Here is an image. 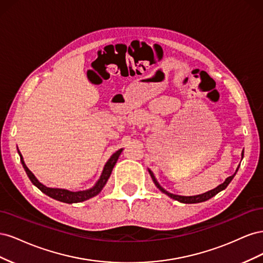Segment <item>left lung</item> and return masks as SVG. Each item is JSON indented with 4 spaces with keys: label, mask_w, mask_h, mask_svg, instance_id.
Here are the masks:
<instances>
[{
    "label": "left lung",
    "mask_w": 263,
    "mask_h": 263,
    "mask_svg": "<svg viewBox=\"0 0 263 263\" xmlns=\"http://www.w3.org/2000/svg\"><path fill=\"white\" fill-rule=\"evenodd\" d=\"M242 158H243V150H242V153H241V159H242ZM238 169H239V166H238L237 170H236V172L233 174V176L228 177V178H227L224 182H222L221 184H219L217 187H215V189H213V190H211V191H208V192H205V193L198 194V195H193V196H183V195H177V194H173V193L168 192V191L164 190L160 184H159V182L157 181V179H156V177H155L154 172L151 171L150 169H148V172H149V174H150L151 179H153L154 183L156 184V186H157L159 190H160L162 193L166 194V195H168L169 197L173 198V200H176V201H178V202L184 203V204H194V203H201V202L208 201V200H210V198H212L213 196L216 195L217 193H219L220 191L225 190V189L228 186L229 183L232 182V180L234 179V177L236 176V173H237Z\"/></svg>",
    "instance_id": "left-lung-1"
}]
</instances>
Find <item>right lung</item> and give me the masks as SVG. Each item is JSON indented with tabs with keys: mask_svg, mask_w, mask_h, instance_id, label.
Masks as SVG:
<instances>
[{
	"mask_svg": "<svg viewBox=\"0 0 263 263\" xmlns=\"http://www.w3.org/2000/svg\"><path fill=\"white\" fill-rule=\"evenodd\" d=\"M17 151H18V155L21 157V162L23 164V168H24V170L26 171V174L28 176L29 180L31 181V183H33L35 186H37L46 195L50 196L51 198H54V200L63 202V203L72 204V203H80V202L89 200V198L97 196L101 192V191L103 190V187L105 186L107 180L109 179L110 173H112L114 165L116 164V162L118 160V157L121 156V154H122L123 148L117 150L115 154H113L112 156H110V158L108 159L107 162L105 163L104 168H103V171H102V174H101L100 179L98 180V182L95 183V184L91 189L84 190V191H78V192H73V191H69V190H66V189L48 187V186L44 185L43 183L39 182L38 179L34 176V173L27 168V165L25 164V162H24L23 156L20 153L18 149H17Z\"/></svg>",
	"mask_w": 263,
	"mask_h": 263,
	"instance_id": "obj_1",
	"label": "right lung"
}]
</instances>
